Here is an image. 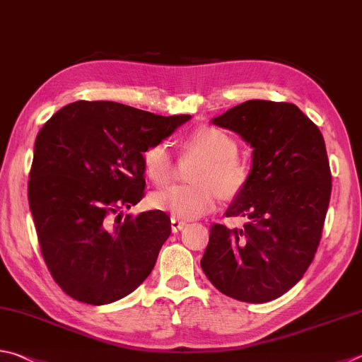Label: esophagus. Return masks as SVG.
Returning a JSON list of instances; mask_svg holds the SVG:
<instances>
[{
    "label": "esophagus",
    "mask_w": 362,
    "mask_h": 362,
    "mask_svg": "<svg viewBox=\"0 0 362 362\" xmlns=\"http://www.w3.org/2000/svg\"><path fill=\"white\" fill-rule=\"evenodd\" d=\"M186 225L187 223L184 221H180V219H176V217H172V231H173V233H178V231L186 227Z\"/></svg>",
    "instance_id": "1"
}]
</instances>
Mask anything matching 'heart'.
I'll return each instance as SVG.
<instances>
[{
  "instance_id": "heart-1",
  "label": "heart",
  "mask_w": 362,
  "mask_h": 362,
  "mask_svg": "<svg viewBox=\"0 0 362 362\" xmlns=\"http://www.w3.org/2000/svg\"><path fill=\"white\" fill-rule=\"evenodd\" d=\"M186 151L202 156L190 186H172L153 195V204L176 219H197L216 208L221 192L225 197L240 194L249 182L252 167L238 156L233 135L217 126H202L189 135ZM143 168L156 186H163L173 176V156L168 141L149 145L143 153Z\"/></svg>"
}]
</instances>
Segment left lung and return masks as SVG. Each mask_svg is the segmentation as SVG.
I'll list each match as a JSON object with an SVG mask.
<instances>
[{
    "mask_svg": "<svg viewBox=\"0 0 362 362\" xmlns=\"http://www.w3.org/2000/svg\"><path fill=\"white\" fill-rule=\"evenodd\" d=\"M213 124L254 148L252 175L225 216L243 228H209L202 269L223 295L268 303L301 281L322 240L331 197L323 135L295 104L247 100Z\"/></svg>",
    "mask_w": 362,
    "mask_h": 362,
    "instance_id": "obj_1",
    "label": "left lung"
}]
</instances>
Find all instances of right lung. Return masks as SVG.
I'll use <instances>...</instances> for the list:
<instances>
[{"label":"right lung","mask_w":362,"mask_h":362,"mask_svg":"<svg viewBox=\"0 0 362 362\" xmlns=\"http://www.w3.org/2000/svg\"><path fill=\"white\" fill-rule=\"evenodd\" d=\"M189 119L78 100L39 131L30 209L47 268L71 298L110 304L151 274L172 233L170 217L160 209L122 217V209L145 195V149Z\"/></svg>","instance_id":"add662e5"}]
</instances>
